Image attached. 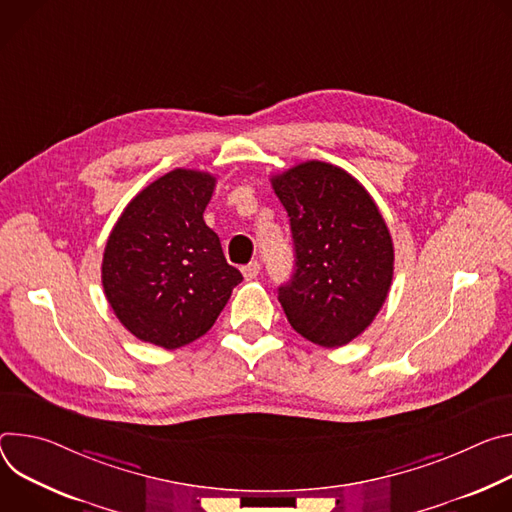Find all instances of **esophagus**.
Wrapping results in <instances>:
<instances>
[{"instance_id":"34e87169","label":"esophagus","mask_w":512,"mask_h":512,"mask_svg":"<svg viewBox=\"0 0 512 512\" xmlns=\"http://www.w3.org/2000/svg\"><path fill=\"white\" fill-rule=\"evenodd\" d=\"M258 272H260V264L258 262H250V264L242 266V274H244L246 280H254L258 276Z\"/></svg>"}]
</instances>
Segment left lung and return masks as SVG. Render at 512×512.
Wrapping results in <instances>:
<instances>
[{
    "mask_svg": "<svg viewBox=\"0 0 512 512\" xmlns=\"http://www.w3.org/2000/svg\"><path fill=\"white\" fill-rule=\"evenodd\" d=\"M295 242V272L278 287L293 329L321 348L350 344L384 305L394 248L370 193L344 168L301 162L274 175Z\"/></svg>",
    "mask_w": 512,
    "mask_h": 512,
    "instance_id": "1",
    "label": "left lung"
}]
</instances>
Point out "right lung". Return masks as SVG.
Segmentation results:
<instances>
[{
    "label": "right lung",
    "instance_id": "obj_1",
    "mask_svg": "<svg viewBox=\"0 0 512 512\" xmlns=\"http://www.w3.org/2000/svg\"><path fill=\"white\" fill-rule=\"evenodd\" d=\"M215 177L175 168L142 189L107 238L101 282L113 313L142 342L177 350L207 333L236 285L203 221Z\"/></svg>",
    "mask_w": 512,
    "mask_h": 512
}]
</instances>
